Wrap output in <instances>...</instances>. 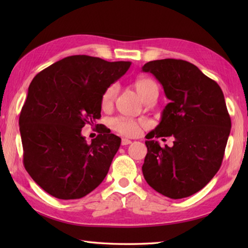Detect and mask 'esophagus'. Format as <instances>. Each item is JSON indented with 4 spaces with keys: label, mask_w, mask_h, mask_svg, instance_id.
<instances>
[{
    "label": "esophagus",
    "mask_w": 248,
    "mask_h": 248,
    "mask_svg": "<svg viewBox=\"0 0 248 248\" xmlns=\"http://www.w3.org/2000/svg\"><path fill=\"white\" fill-rule=\"evenodd\" d=\"M131 143H132V140H130L128 139H123V140H121V145H123V146L130 145Z\"/></svg>",
    "instance_id": "34e87169"
}]
</instances>
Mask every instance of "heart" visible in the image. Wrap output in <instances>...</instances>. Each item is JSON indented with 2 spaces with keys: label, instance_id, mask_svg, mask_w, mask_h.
Here are the masks:
<instances>
[{
  "label": "heart",
  "instance_id": "obj_1",
  "mask_svg": "<svg viewBox=\"0 0 248 248\" xmlns=\"http://www.w3.org/2000/svg\"><path fill=\"white\" fill-rule=\"evenodd\" d=\"M134 87L143 101L145 99L152 96V94H157L156 83L149 78H139V80H136L134 83ZM116 92H117V86L116 85H110L109 87L105 89V92L103 93L101 98V104L103 108L108 107V105L113 102ZM110 125H112V128L115 131H117L118 133L125 136H136L140 133V123L133 119L124 117L114 118L110 121Z\"/></svg>",
  "mask_w": 248,
  "mask_h": 248
}]
</instances>
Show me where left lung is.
<instances>
[{
    "mask_svg": "<svg viewBox=\"0 0 248 248\" xmlns=\"http://www.w3.org/2000/svg\"><path fill=\"white\" fill-rule=\"evenodd\" d=\"M141 71L155 77L170 100L147 140L175 138L171 147L145 141L144 178L166 197H188L207 186L222 165L231 129L224 93L217 82L186 61H152Z\"/></svg>",
    "mask_w": 248,
    "mask_h": 248,
    "instance_id": "left-lung-1",
    "label": "left lung"
}]
</instances>
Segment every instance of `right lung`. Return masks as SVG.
Here are the masks:
<instances>
[{
  "mask_svg": "<svg viewBox=\"0 0 248 248\" xmlns=\"http://www.w3.org/2000/svg\"><path fill=\"white\" fill-rule=\"evenodd\" d=\"M130 66L131 62L72 55L40 71L31 82L19 118L23 164L52 196L82 198L108 175L120 138L99 134L87 144L81 132L86 124L101 117L103 93Z\"/></svg>",
  "mask_w": 248,
  "mask_h": 248,
  "instance_id": "obj_1",
  "label": "right lung"
}]
</instances>
